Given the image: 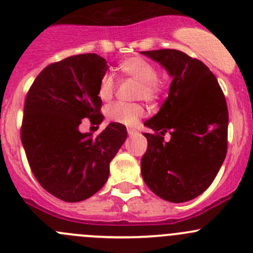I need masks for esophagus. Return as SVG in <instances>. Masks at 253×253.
<instances>
[{
  "label": "esophagus",
  "instance_id": "1",
  "mask_svg": "<svg viewBox=\"0 0 253 253\" xmlns=\"http://www.w3.org/2000/svg\"><path fill=\"white\" fill-rule=\"evenodd\" d=\"M127 132H128L129 136H133V134L137 133V129L133 128V127H128V128H127Z\"/></svg>",
  "mask_w": 253,
  "mask_h": 253
}]
</instances>
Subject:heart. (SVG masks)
Instances as JSON below:
<instances>
[{"instance_id":"b5f03b06","label":"heart","mask_w":253,"mask_h":253,"mask_svg":"<svg viewBox=\"0 0 253 253\" xmlns=\"http://www.w3.org/2000/svg\"><path fill=\"white\" fill-rule=\"evenodd\" d=\"M124 77L132 78L139 82V86L137 89V98L144 100L157 101L163 96L165 90V85L163 81L158 78L157 67L149 61L142 57H129L121 61L117 66ZM116 90V82L111 73L106 72L99 79L98 94L99 99L103 101H109L114 96ZM106 116L114 122L126 125V126H134L138 124L139 120L145 115L144 105L139 103H124L116 101L106 106Z\"/></svg>"}]
</instances>
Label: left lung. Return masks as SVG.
<instances>
[{
	"label": "left lung",
	"instance_id": "left-lung-1",
	"mask_svg": "<svg viewBox=\"0 0 253 253\" xmlns=\"http://www.w3.org/2000/svg\"><path fill=\"white\" fill-rule=\"evenodd\" d=\"M172 76L169 96L144 122L148 148L142 176L157 196L172 203L203 193L218 174L228 150L229 112L225 96L202 61L172 48L143 51ZM169 131L170 141L164 139Z\"/></svg>",
	"mask_w": 253,
	"mask_h": 253
}]
</instances>
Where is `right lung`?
<instances>
[{
	"label": "right lung",
	"mask_w": 253,
	"mask_h": 253,
	"mask_svg": "<svg viewBox=\"0 0 253 253\" xmlns=\"http://www.w3.org/2000/svg\"><path fill=\"white\" fill-rule=\"evenodd\" d=\"M106 70L105 58L95 53L70 56L46 66L25 98L20 139L29 167L42 187L65 202L98 192L126 141V127L119 122L96 136L79 131L84 121L98 128L103 121L96 89Z\"/></svg>",
	"instance_id": "right-lung-1"
}]
</instances>
